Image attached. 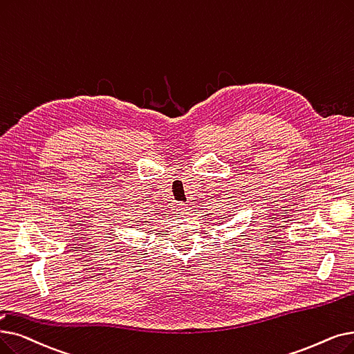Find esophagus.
Listing matches in <instances>:
<instances>
[{
    "mask_svg": "<svg viewBox=\"0 0 354 354\" xmlns=\"http://www.w3.org/2000/svg\"><path fill=\"white\" fill-rule=\"evenodd\" d=\"M189 212V209L187 208V205H183V204H178V214H180V215H187Z\"/></svg>",
    "mask_w": 354,
    "mask_h": 354,
    "instance_id": "esophagus-1",
    "label": "esophagus"
}]
</instances>
